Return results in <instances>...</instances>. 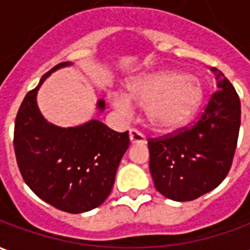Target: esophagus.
I'll return each instance as SVG.
<instances>
[{
  "label": "esophagus",
  "mask_w": 250,
  "mask_h": 250,
  "mask_svg": "<svg viewBox=\"0 0 250 250\" xmlns=\"http://www.w3.org/2000/svg\"><path fill=\"white\" fill-rule=\"evenodd\" d=\"M130 141L132 145H142V143H146V138L145 135L139 132L135 128H131L130 130Z\"/></svg>",
  "instance_id": "1"
}]
</instances>
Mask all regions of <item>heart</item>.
Masks as SVG:
<instances>
[{
	"label": "heart",
	"mask_w": 250,
	"mask_h": 250,
	"mask_svg": "<svg viewBox=\"0 0 250 250\" xmlns=\"http://www.w3.org/2000/svg\"><path fill=\"white\" fill-rule=\"evenodd\" d=\"M204 89L197 77L177 71H161L136 77L127 96L115 95L116 108L128 112L132 104L147 108V119L155 128L177 130L188 123L202 103Z\"/></svg>",
	"instance_id": "obj_1"
}]
</instances>
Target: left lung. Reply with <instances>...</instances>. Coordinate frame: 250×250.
<instances>
[{"instance_id": "1", "label": "left lung", "mask_w": 250, "mask_h": 250, "mask_svg": "<svg viewBox=\"0 0 250 250\" xmlns=\"http://www.w3.org/2000/svg\"><path fill=\"white\" fill-rule=\"evenodd\" d=\"M215 71V68H213ZM217 88L197 122L148 138L155 188L173 201H193L225 179L236 152L241 103L231 83L217 72Z\"/></svg>"}]
</instances>
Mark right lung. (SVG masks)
Here are the masks:
<instances>
[{
    "label": "right lung",
    "mask_w": 250,
    "mask_h": 250,
    "mask_svg": "<svg viewBox=\"0 0 250 250\" xmlns=\"http://www.w3.org/2000/svg\"><path fill=\"white\" fill-rule=\"evenodd\" d=\"M39 85L25 95L14 122L13 146L20 173L30 190L53 208L79 214L98 208L112 190L116 170L130 146L128 131L116 132L91 120L73 128L46 123L36 104ZM104 108V102H99Z\"/></svg>",
    "instance_id": "1"
}]
</instances>
